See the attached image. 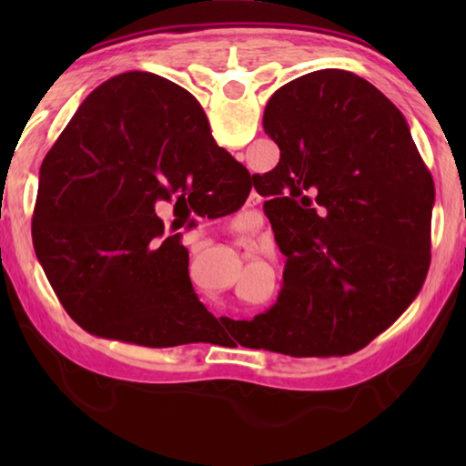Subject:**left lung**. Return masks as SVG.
I'll use <instances>...</instances> for the list:
<instances>
[{
  "label": "left lung",
  "instance_id": "1",
  "mask_svg": "<svg viewBox=\"0 0 466 466\" xmlns=\"http://www.w3.org/2000/svg\"><path fill=\"white\" fill-rule=\"evenodd\" d=\"M160 80L177 119L183 93L203 115L185 88ZM263 129L279 147L278 167L261 180L288 261L278 302L232 320L230 333L291 358L347 356L420 294L431 258V175L403 113L343 69L281 86Z\"/></svg>",
  "mask_w": 466,
  "mask_h": 466
}]
</instances>
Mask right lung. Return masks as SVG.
Listing matches in <instances>:
<instances>
[{
	"instance_id": "1",
	"label": "right lung",
	"mask_w": 466,
	"mask_h": 466,
	"mask_svg": "<svg viewBox=\"0 0 466 466\" xmlns=\"http://www.w3.org/2000/svg\"><path fill=\"white\" fill-rule=\"evenodd\" d=\"M248 178L187 96L177 119L157 76L127 72L100 84L45 156L35 205V250L63 309L116 341L208 339L219 322L197 298L188 250L180 234L164 232L156 205L187 193L214 199L222 185ZM240 188L234 203L250 193Z\"/></svg>"
}]
</instances>
